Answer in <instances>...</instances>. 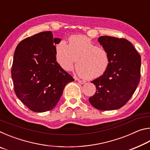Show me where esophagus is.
Masks as SVG:
<instances>
[{
  "instance_id": "esophagus-1",
  "label": "esophagus",
  "mask_w": 150,
  "mask_h": 150,
  "mask_svg": "<svg viewBox=\"0 0 150 150\" xmlns=\"http://www.w3.org/2000/svg\"><path fill=\"white\" fill-rule=\"evenodd\" d=\"M78 82L81 83V84H83V83H86V81L85 80H81V79H78Z\"/></svg>"
}]
</instances>
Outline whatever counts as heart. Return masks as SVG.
I'll list each match as a JSON object with an SVG mask.
<instances>
[{
    "mask_svg": "<svg viewBox=\"0 0 150 150\" xmlns=\"http://www.w3.org/2000/svg\"><path fill=\"white\" fill-rule=\"evenodd\" d=\"M56 60L65 71H71L77 61V73L87 79L100 77L110 65V55L105 48L96 46L88 38L73 35L67 42L61 41L55 50Z\"/></svg>",
    "mask_w": 150,
    "mask_h": 150,
    "instance_id": "heart-1",
    "label": "heart"
}]
</instances>
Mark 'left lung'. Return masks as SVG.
<instances>
[{
  "mask_svg": "<svg viewBox=\"0 0 150 150\" xmlns=\"http://www.w3.org/2000/svg\"><path fill=\"white\" fill-rule=\"evenodd\" d=\"M98 40L108 51L110 62L105 74L92 81L96 91L88 100L98 110H115L126 105L139 85L141 56L124 38L104 35Z\"/></svg>",
  "mask_w": 150,
  "mask_h": 150,
  "instance_id": "1",
  "label": "left lung"
}]
</instances>
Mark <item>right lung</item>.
Returning <instances> with one entry per match:
<instances>
[{
  "instance_id": "right-lung-1",
  "label": "right lung",
  "mask_w": 150,
  "mask_h": 150,
  "mask_svg": "<svg viewBox=\"0 0 150 150\" xmlns=\"http://www.w3.org/2000/svg\"><path fill=\"white\" fill-rule=\"evenodd\" d=\"M60 41L51 31L42 32L20 42L14 52L11 69L14 92L33 112L52 110L65 85L74 81L56 61Z\"/></svg>"
}]
</instances>
